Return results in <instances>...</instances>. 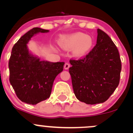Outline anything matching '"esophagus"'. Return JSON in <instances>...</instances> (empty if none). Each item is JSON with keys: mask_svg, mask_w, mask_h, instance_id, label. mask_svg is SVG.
I'll return each instance as SVG.
<instances>
[{"mask_svg": "<svg viewBox=\"0 0 133 133\" xmlns=\"http://www.w3.org/2000/svg\"><path fill=\"white\" fill-rule=\"evenodd\" d=\"M70 67V64L68 62H66L65 64H64V69H68Z\"/></svg>", "mask_w": 133, "mask_h": 133, "instance_id": "esophagus-1", "label": "esophagus"}]
</instances>
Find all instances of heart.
<instances>
[{"label":"heart","mask_w":133,"mask_h":133,"mask_svg":"<svg viewBox=\"0 0 133 133\" xmlns=\"http://www.w3.org/2000/svg\"><path fill=\"white\" fill-rule=\"evenodd\" d=\"M92 43V38L89 36L82 33H76L62 40L60 42V45L65 49H75V55L80 57L86 53L91 48Z\"/></svg>","instance_id":"1"}]
</instances>
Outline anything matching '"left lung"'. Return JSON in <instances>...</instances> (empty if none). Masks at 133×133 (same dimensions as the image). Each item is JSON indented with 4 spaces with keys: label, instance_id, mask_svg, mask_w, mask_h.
<instances>
[{
    "label": "left lung",
    "instance_id": "8db88e82",
    "mask_svg": "<svg viewBox=\"0 0 133 133\" xmlns=\"http://www.w3.org/2000/svg\"><path fill=\"white\" fill-rule=\"evenodd\" d=\"M96 44L84 57L71 59L73 91L76 98L87 104L106 101L120 82L121 60L116 45L105 32L97 29Z\"/></svg>",
    "mask_w": 133,
    "mask_h": 133
}]
</instances>
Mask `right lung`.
Wrapping results in <instances>:
<instances>
[{"label": "right lung", "instance_id": "obj_1", "mask_svg": "<svg viewBox=\"0 0 133 133\" xmlns=\"http://www.w3.org/2000/svg\"><path fill=\"white\" fill-rule=\"evenodd\" d=\"M49 30L34 28L21 37L12 48L9 60V82L17 97L35 105L49 98L56 76L64 62L41 61L29 52L27 44L34 35Z\"/></svg>", "mask_w": 133, "mask_h": 133}]
</instances>
